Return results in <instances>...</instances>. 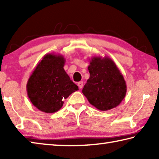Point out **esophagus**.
Masks as SVG:
<instances>
[{
	"label": "esophagus",
	"instance_id": "34e87169",
	"mask_svg": "<svg viewBox=\"0 0 159 159\" xmlns=\"http://www.w3.org/2000/svg\"><path fill=\"white\" fill-rule=\"evenodd\" d=\"M83 81H80V82L78 83V86H79V88H83Z\"/></svg>",
	"mask_w": 159,
	"mask_h": 159
}]
</instances>
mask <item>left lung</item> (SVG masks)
I'll use <instances>...</instances> for the list:
<instances>
[{"label":"left lung","instance_id":"1","mask_svg":"<svg viewBox=\"0 0 159 159\" xmlns=\"http://www.w3.org/2000/svg\"><path fill=\"white\" fill-rule=\"evenodd\" d=\"M90 78L82 93L90 104L100 111L119 105L127 92V86L120 70L109 57L94 56L88 66Z\"/></svg>","mask_w":159,"mask_h":159}]
</instances>
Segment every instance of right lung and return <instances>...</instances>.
<instances>
[{"label":"right lung","instance_id":"right-lung-1","mask_svg":"<svg viewBox=\"0 0 159 159\" xmlns=\"http://www.w3.org/2000/svg\"><path fill=\"white\" fill-rule=\"evenodd\" d=\"M65 61L63 55L46 54L29 77L26 84L27 95L40 111L49 114L59 111L64 99L79 90L64 71Z\"/></svg>","mask_w":159,"mask_h":159}]
</instances>
